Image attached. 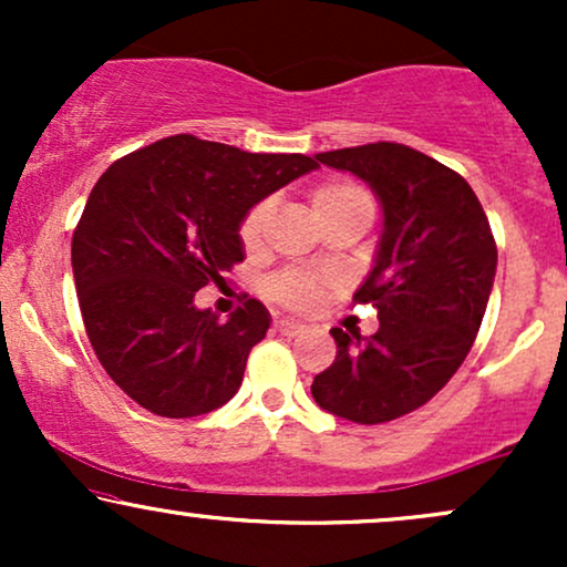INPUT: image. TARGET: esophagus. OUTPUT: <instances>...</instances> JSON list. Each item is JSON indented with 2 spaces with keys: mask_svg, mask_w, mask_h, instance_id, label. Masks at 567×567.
<instances>
[{
  "mask_svg": "<svg viewBox=\"0 0 567 567\" xmlns=\"http://www.w3.org/2000/svg\"><path fill=\"white\" fill-rule=\"evenodd\" d=\"M275 330L282 336H301L306 330L303 322H296V320H288V317H279L275 322Z\"/></svg>",
  "mask_w": 567,
  "mask_h": 567,
  "instance_id": "34e87169",
  "label": "esophagus"
}]
</instances>
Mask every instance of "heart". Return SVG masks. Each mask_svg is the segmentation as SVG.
Listing matches in <instances>:
<instances>
[{"mask_svg":"<svg viewBox=\"0 0 567 567\" xmlns=\"http://www.w3.org/2000/svg\"><path fill=\"white\" fill-rule=\"evenodd\" d=\"M309 205L315 218L322 220L338 210H343V207L370 205V199L360 186L347 184V181H324V184L311 188ZM269 216V202H258V205H252L245 213L243 224H239V239H243L247 250H256L258 243H261ZM269 292L271 298H277L285 306H292V309H311V306L320 303L322 282L317 277L301 275V271H282V275L269 279Z\"/></svg>","mask_w":567,"mask_h":567,"instance_id":"1","label":"heart"}]
</instances>
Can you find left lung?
I'll list each match as a JSON object with an SVG mask.
<instances>
[{
  "label": "left lung",
  "mask_w": 567,
  "mask_h": 567,
  "mask_svg": "<svg viewBox=\"0 0 567 567\" xmlns=\"http://www.w3.org/2000/svg\"><path fill=\"white\" fill-rule=\"evenodd\" d=\"M317 162L373 188L383 231L354 292L379 309V330H330L336 360L311 396L354 424H383L426 405L466 360L496 279V239L472 186L415 148L379 141Z\"/></svg>",
  "instance_id": "1"
}]
</instances>
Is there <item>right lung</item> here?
<instances>
[{
    "instance_id": "right-lung-1",
    "label": "right lung",
    "mask_w": 567,
    "mask_h": 567,
    "mask_svg": "<svg viewBox=\"0 0 567 567\" xmlns=\"http://www.w3.org/2000/svg\"><path fill=\"white\" fill-rule=\"evenodd\" d=\"M315 167L306 154L171 135L97 178L71 266L95 357L130 400L154 415L192 419L237 394L269 311L247 298L218 322L194 296L245 261V213Z\"/></svg>"
}]
</instances>
